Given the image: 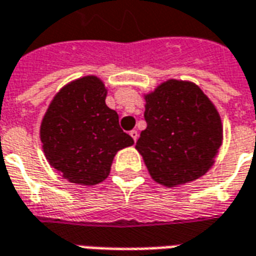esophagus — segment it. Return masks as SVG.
Masks as SVG:
<instances>
[{"label": "esophagus", "instance_id": "1", "mask_svg": "<svg viewBox=\"0 0 256 256\" xmlns=\"http://www.w3.org/2000/svg\"><path fill=\"white\" fill-rule=\"evenodd\" d=\"M130 136H132V138H133L134 141L138 140V133H137V130H132V132H130Z\"/></svg>", "mask_w": 256, "mask_h": 256}]
</instances>
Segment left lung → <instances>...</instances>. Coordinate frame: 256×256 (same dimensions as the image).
Here are the masks:
<instances>
[{"instance_id":"left-lung-1","label":"left lung","mask_w":256,"mask_h":256,"mask_svg":"<svg viewBox=\"0 0 256 256\" xmlns=\"http://www.w3.org/2000/svg\"><path fill=\"white\" fill-rule=\"evenodd\" d=\"M146 128L136 144L150 177L174 188L214 164L224 130L216 108L198 84L168 79L146 93Z\"/></svg>"}]
</instances>
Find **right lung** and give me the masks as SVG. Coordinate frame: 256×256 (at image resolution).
Wrapping results in <instances>:
<instances>
[{"label": "right lung", "instance_id": "add662e5", "mask_svg": "<svg viewBox=\"0 0 256 256\" xmlns=\"http://www.w3.org/2000/svg\"><path fill=\"white\" fill-rule=\"evenodd\" d=\"M106 88L94 75L70 82L53 97L40 137L46 160L70 182L92 186L111 172L118 150L134 144L106 104Z\"/></svg>", "mask_w": 256, "mask_h": 256}]
</instances>
